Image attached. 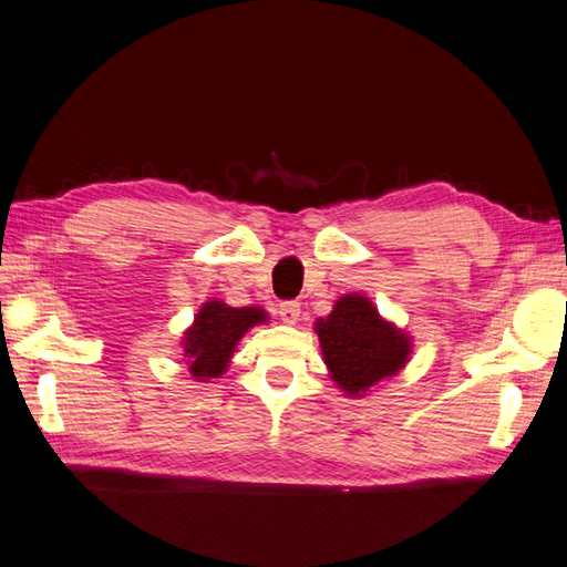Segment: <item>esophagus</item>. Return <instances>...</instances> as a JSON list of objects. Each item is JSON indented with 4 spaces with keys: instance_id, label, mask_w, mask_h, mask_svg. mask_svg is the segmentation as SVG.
Returning a JSON list of instances; mask_svg holds the SVG:
<instances>
[{
    "instance_id": "34e87169",
    "label": "esophagus",
    "mask_w": 567,
    "mask_h": 567,
    "mask_svg": "<svg viewBox=\"0 0 567 567\" xmlns=\"http://www.w3.org/2000/svg\"><path fill=\"white\" fill-rule=\"evenodd\" d=\"M278 313H280L282 322H287V326H295V322L299 320V313H301V303L299 301H282L278 306Z\"/></svg>"
}]
</instances>
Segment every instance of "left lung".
Wrapping results in <instances>:
<instances>
[{"mask_svg": "<svg viewBox=\"0 0 567 567\" xmlns=\"http://www.w3.org/2000/svg\"><path fill=\"white\" fill-rule=\"evenodd\" d=\"M322 361L339 390L363 396L411 359V337L384 320L368 297L344 295L316 320Z\"/></svg>", "mask_w": 567, "mask_h": 567, "instance_id": "obj_1", "label": "left lung"}]
</instances>
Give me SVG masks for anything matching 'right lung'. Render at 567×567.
<instances>
[{"label": "right lung", "instance_id": "obj_1", "mask_svg": "<svg viewBox=\"0 0 567 567\" xmlns=\"http://www.w3.org/2000/svg\"><path fill=\"white\" fill-rule=\"evenodd\" d=\"M266 320L268 313L258 306L233 309L218 299L206 301L183 337L185 363L189 365L192 378L202 382L208 378H220L228 370L239 339Z\"/></svg>", "mask_w": 567, "mask_h": 567}]
</instances>
